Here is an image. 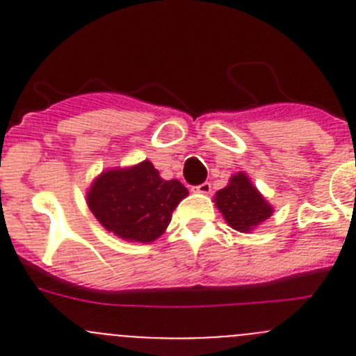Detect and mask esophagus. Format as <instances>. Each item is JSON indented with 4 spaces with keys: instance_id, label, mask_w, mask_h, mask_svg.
<instances>
[{
    "instance_id": "34e87169",
    "label": "esophagus",
    "mask_w": 356,
    "mask_h": 356,
    "mask_svg": "<svg viewBox=\"0 0 356 356\" xmlns=\"http://www.w3.org/2000/svg\"><path fill=\"white\" fill-rule=\"evenodd\" d=\"M194 191L200 194H210V191H212V185H210L209 181H205V184L196 185V187H194Z\"/></svg>"
}]
</instances>
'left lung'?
<instances>
[{
    "label": "left lung",
    "mask_w": 356,
    "mask_h": 356,
    "mask_svg": "<svg viewBox=\"0 0 356 356\" xmlns=\"http://www.w3.org/2000/svg\"><path fill=\"white\" fill-rule=\"evenodd\" d=\"M216 205L226 222L238 232H251L273 213L271 205L242 172L232 176L229 184L216 194Z\"/></svg>",
    "instance_id": "8db88e82"
}]
</instances>
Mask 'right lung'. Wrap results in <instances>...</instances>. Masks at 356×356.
<instances>
[{
    "instance_id": "add662e5",
    "label": "right lung",
    "mask_w": 356,
    "mask_h": 356,
    "mask_svg": "<svg viewBox=\"0 0 356 356\" xmlns=\"http://www.w3.org/2000/svg\"><path fill=\"white\" fill-rule=\"evenodd\" d=\"M187 194L184 184L163 180L144 160L135 168L103 172L90 187L87 203L97 221L118 237L151 242L165 232Z\"/></svg>"
}]
</instances>
